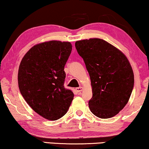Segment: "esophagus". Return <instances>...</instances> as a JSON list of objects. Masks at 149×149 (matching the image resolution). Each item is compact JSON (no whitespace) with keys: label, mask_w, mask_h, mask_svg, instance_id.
Instances as JSON below:
<instances>
[{"label":"esophagus","mask_w":149,"mask_h":149,"mask_svg":"<svg viewBox=\"0 0 149 149\" xmlns=\"http://www.w3.org/2000/svg\"><path fill=\"white\" fill-rule=\"evenodd\" d=\"M83 90V87H77L76 88V91L77 92H81Z\"/></svg>","instance_id":"1"}]
</instances>
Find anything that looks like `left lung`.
Masks as SVG:
<instances>
[{"label":"left lung","instance_id":"left-lung-1","mask_svg":"<svg viewBox=\"0 0 149 149\" xmlns=\"http://www.w3.org/2000/svg\"><path fill=\"white\" fill-rule=\"evenodd\" d=\"M91 79V113L101 119L117 115L129 101L134 84L133 70L121 51L101 38L76 41Z\"/></svg>","mask_w":149,"mask_h":149}]
</instances>
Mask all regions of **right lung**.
<instances>
[{
	"label": "right lung",
	"instance_id": "1",
	"mask_svg": "<svg viewBox=\"0 0 149 149\" xmlns=\"http://www.w3.org/2000/svg\"><path fill=\"white\" fill-rule=\"evenodd\" d=\"M72 49L70 42H43L30 48L20 62V93L36 113L50 121L62 117L74 97L64 86V66Z\"/></svg>",
	"mask_w": 149,
	"mask_h": 149
}]
</instances>
